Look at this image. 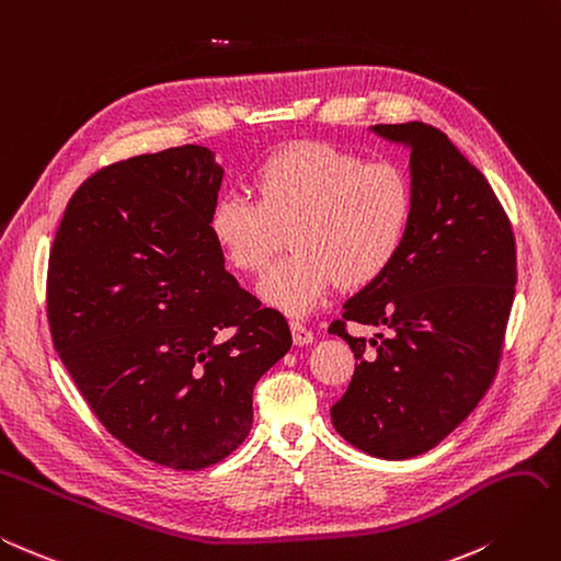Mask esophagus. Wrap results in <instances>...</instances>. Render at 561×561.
Returning a JSON list of instances; mask_svg holds the SVG:
<instances>
[{
    "instance_id": "34e87169",
    "label": "esophagus",
    "mask_w": 561,
    "mask_h": 561,
    "mask_svg": "<svg viewBox=\"0 0 561 561\" xmlns=\"http://www.w3.org/2000/svg\"><path fill=\"white\" fill-rule=\"evenodd\" d=\"M290 330H293V342H295L297 346H305V344H311V342H313V332H311L307 325H301L299 321H293V323H290Z\"/></svg>"
}]
</instances>
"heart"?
Masks as SVG:
<instances>
[{
    "label": "heart",
    "instance_id": "obj_1",
    "mask_svg": "<svg viewBox=\"0 0 561 561\" xmlns=\"http://www.w3.org/2000/svg\"><path fill=\"white\" fill-rule=\"evenodd\" d=\"M256 201L226 193L209 231L240 274L256 276L285 245L293 252L260 283L268 307L309 313L332 287L360 290L397 262L415 211L401 164L323 141L285 144L252 174Z\"/></svg>",
    "mask_w": 561,
    "mask_h": 561
}]
</instances>
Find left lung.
<instances>
[{
	"mask_svg": "<svg viewBox=\"0 0 561 561\" xmlns=\"http://www.w3.org/2000/svg\"><path fill=\"white\" fill-rule=\"evenodd\" d=\"M373 131L411 148L415 211L397 262L328 328L358 360L330 420L368 456L405 460L444 442L489 391L503 356L517 245L486 176L442 129L403 123ZM346 322L385 324L390 337L377 336L370 353Z\"/></svg>",
	"mask_w": 561,
	"mask_h": 561,
	"instance_id": "obj_1",
	"label": "left lung"
}]
</instances>
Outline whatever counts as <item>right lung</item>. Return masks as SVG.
Listing matches in <instances>:
<instances>
[{
	"label": "right lung",
	"instance_id": "right-lung-1",
	"mask_svg": "<svg viewBox=\"0 0 561 561\" xmlns=\"http://www.w3.org/2000/svg\"><path fill=\"white\" fill-rule=\"evenodd\" d=\"M224 170L205 146L108 164L54 238L47 318L101 425L141 458L203 469L252 430V389L293 346L280 311L224 268L209 231Z\"/></svg>",
	"mask_w": 561,
	"mask_h": 561
}]
</instances>
